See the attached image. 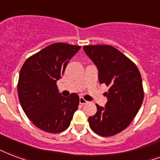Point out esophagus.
<instances>
[{
    "mask_svg": "<svg viewBox=\"0 0 160 160\" xmlns=\"http://www.w3.org/2000/svg\"><path fill=\"white\" fill-rule=\"evenodd\" d=\"M86 103H88V102H87L86 100L84 99L83 97H80V104L85 105V104H86Z\"/></svg>",
    "mask_w": 160,
    "mask_h": 160,
    "instance_id": "34e87169",
    "label": "esophagus"
}]
</instances>
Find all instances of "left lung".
<instances>
[{"label":"left lung","mask_w":160,"mask_h":160,"mask_svg":"<svg viewBox=\"0 0 160 160\" xmlns=\"http://www.w3.org/2000/svg\"><path fill=\"white\" fill-rule=\"evenodd\" d=\"M98 69L101 84H106L107 102L96 105L97 112L88 119L91 130L102 137L123 131L138 112L143 100L142 77L138 67L110 45L83 47Z\"/></svg>","instance_id":"1"}]
</instances>
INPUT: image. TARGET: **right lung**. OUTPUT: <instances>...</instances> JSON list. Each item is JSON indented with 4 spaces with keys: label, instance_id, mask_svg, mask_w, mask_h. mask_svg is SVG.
Instances as JSON below:
<instances>
[{
    "label": "right lung",
    "instance_id": "add662e5",
    "mask_svg": "<svg viewBox=\"0 0 160 160\" xmlns=\"http://www.w3.org/2000/svg\"><path fill=\"white\" fill-rule=\"evenodd\" d=\"M80 48L56 42L28 58L21 69L18 85L20 104L27 117L42 131H64L78 109L79 96L72 93L69 97L62 96L56 83Z\"/></svg>",
    "mask_w": 160,
    "mask_h": 160
}]
</instances>
